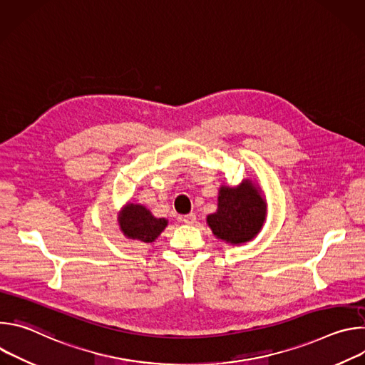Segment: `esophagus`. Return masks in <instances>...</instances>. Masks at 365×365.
<instances>
[{"label": "esophagus", "instance_id": "esophagus-1", "mask_svg": "<svg viewBox=\"0 0 365 365\" xmlns=\"http://www.w3.org/2000/svg\"><path fill=\"white\" fill-rule=\"evenodd\" d=\"M183 222L187 224V225H192L196 222V215L195 214H187L183 217Z\"/></svg>", "mask_w": 365, "mask_h": 365}]
</instances>
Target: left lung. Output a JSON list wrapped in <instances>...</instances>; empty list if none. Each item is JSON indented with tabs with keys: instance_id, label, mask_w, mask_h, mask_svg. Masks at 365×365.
Masks as SVG:
<instances>
[{
	"instance_id": "8db88e82",
	"label": "left lung",
	"mask_w": 365,
	"mask_h": 365,
	"mask_svg": "<svg viewBox=\"0 0 365 365\" xmlns=\"http://www.w3.org/2000/svg\"><path fill=\"white\" fill-rule=\"evenodd\" d=\"M266 215L267 203L262 190L247 179L235 187H220L218 210L206 217V222L217 238L240 245L259 232Z\"/></svg>"
}]
</instances>
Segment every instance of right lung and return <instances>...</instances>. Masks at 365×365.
I'll return each mask as SVG.
<instances>
[{"label":"right lung","instance_id":"obj_1","mask_svg":"<svg viewBox=\"0 0 365 365\" xmlns=\"http://www.w3.org/2000/svg\"><path fill=\"white\" fill-rule=\"evenodd\" d=\"M118 224L127 238L153 242L168 227V220L155 218L140 203H127L120 212Z\"/></svg>","mask_w":365,"mask_h":365}]
</instances>
